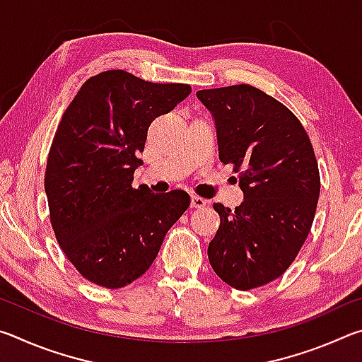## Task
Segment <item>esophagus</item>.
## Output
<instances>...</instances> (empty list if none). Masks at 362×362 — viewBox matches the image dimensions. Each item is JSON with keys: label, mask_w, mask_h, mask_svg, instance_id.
<instances>
[{"label": "esophagus", "mask_w": 362, "mask_h": 362, "mask_svg": "<svg viewBox=\"0 0 362 362\" xmlns=\"http://www.w3.org/2000/svg\"><path fill=\"white\" fill-rule=\"evenodd\" d=\"M206 204L207 199L201 198V196H192V207H194V209H203Z\"/></svg>", "instance_id": "1"}]
</instances>
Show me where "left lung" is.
Wrapping results in <instances>:
<instances>
[{
    "instance_id": "left-lung-1",
    "label": "left lung",
    "mask_w": 362,
    "mask_h": 362,
    "mask_svg": "<svg viewBox=\"0 0 362 362\" xmlns=\"http://www.w3.org/2000/svg\"><path fill=\"white\" fill-rule=\"evenodd\" d=\"M212 115L218 158L233 164L244 201L220 216L211 267L240 291L272 283L296 259L313 223L320 173L313 146L289 108L249 84L196 93Z\"/></svg>"
}]
</instances>
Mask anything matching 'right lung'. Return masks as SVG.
Returning <instances> with one entry per match:
<instances>
[{
  "label": "right lung",
  "mask_w": 362,
  "mask_h": 362,
  "mask_svg": "<svg viewBox=\"0 0 362 362\" xmlns=\"http://www.w3.org/2000/svg\"><path fill=\"white\" fill-rule=\"evenodd\" d=\"M189 94V84L110 70L89 78L64 113L45 189L60 247L90 283L118 289L142 276L188 209L187 192L155 194L132 182L151 121Z\"/></svg>",
  "instance_id": "right-lung-1"
}]
</instances>
